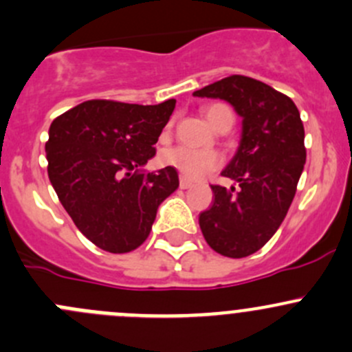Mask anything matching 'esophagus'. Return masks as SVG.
<instances>
[{
  "label": "esophagus",
  "mask_w": 352,
  "mask_h": 352,
  "mask_svg": "<svg viewBox=\"0 0 352 352\" xmlns=\"http://www.w3.org/2000/svg\"><path fill=\"white\" fill-rule=\"evenodd\" d=\"M192 186H194L192 180L186 179V177H180V189H189V187Z\"/></svg>",
  "instance_id": "obj_1"
}]
</instances>
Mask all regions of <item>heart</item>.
<instances>
[{
	"instance_id": "b5f03b06",
	"label": "heart",
	"mask_w": 352,
	"mask_h": 352,
	"mask_svg": "<svg viewBox=\"0 0 352 352\" xmlns=\"http://www.w3.org/2000/svg\"><path fill=\"white\" fill-rule=\"evenodd\" d=\"M204 116L208 122L214 129H218L221 124H233V110L225 104L209 105L204 110ZM162 160L165 165L179 170L186 179H201L206 173L212 172L221 165V158L212 150H192L187 146H175L163 151Z\"/></svg>"
}]
</instances>
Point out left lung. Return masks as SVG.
I'll list each match as a JSON object with an SVG mask.
<instances>
[{
  "mask_svg": "<svg viewBox=\"0 0 352 352\" xmlns=\"http://www.w3.org/2000/svg\"><path fill=\"white\" fill-rule=\"evenodd\" d=\"M194 97L221 98L242 117L239 151L221 172L236 187L211 186L214 199L199 214V226L214 252L247 257L271 240L293 202L307 162L303 122L289 97L242 74L208 85Z\"/></svg>",
  "mask_w": 352,
  "mask_h": 352,
  "instance_id": "1",
  "label": "left lung"
}]
</instances>
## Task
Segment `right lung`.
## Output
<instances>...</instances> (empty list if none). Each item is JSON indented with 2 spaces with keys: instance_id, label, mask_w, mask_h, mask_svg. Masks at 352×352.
<instances>
[{
  "instance_id": "add662e5",
  "label": "right lung",
  "mask_w": 352,
  "mask_h": 352,
  "mask_svg": "<svg viewBox=\"0 0 352 352\" xmlns=\"http://www.w3.org/2000/svg\"><path fill=\"white\" fill-rule=\"evenodd\" d=\"M175 109L87 100L52 120L45 143L47 173L76 228L110 254L148 239L158 206L179 187L172 166L144 172Z\"/></svg>"
}]
</instances>
